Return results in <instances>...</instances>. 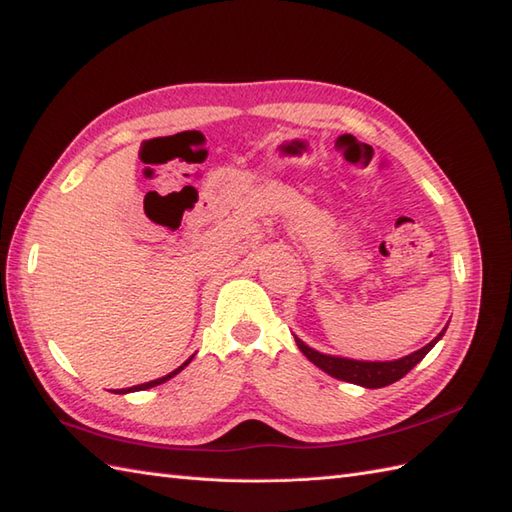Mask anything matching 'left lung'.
Wrapping results in <instances>:
<instances>
[{
	"label": "left lung",
	"mask_w": 512,
	"mask_h": 512,
	"mask_svg": "<svg viewBox=\"0 0 512 512\" xmlns=\"http://www.w3.org/2000/svg\"><path fill=\"white\" fill-rule=\"evenodd\" d=\"M443 332L436 336L434 341H430L426 347H421V350L408 354L400 360H391V363H363V360L326 356V354L315 352L313 347L304 345L299 339H295V343L299 350H302V354L310 360V363H315L319 369L330 373L332 378L367 386V389H380V386H389L400 378H404L410 369H413L417 363H421L423 356L432 350L434 343L443 336Z\"/></svg>",
	"instance_id": "1"
}]
</instances>
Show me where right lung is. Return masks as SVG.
<instances>
[{"label":"right lung","mask_w":512,"mask_h":512,"mask_svg":"<svg viewBox=\"0 0 512 512\" xmlns=\"http://www.w3.org/2000/svg\"><path fill=\"white\" fill-rule=\"evenodd\" d=\"M191 363V358L189 360H186V363L182 365V367H178L176 371H171L169 373V376H165V378H158V380H152V382H145V384H139V386H132V389H119V391H115V393H130V391H143V389H152V386H158V384H162V382H167L169 378H173V376H176V373H180L186 365H189Z\"/></svg>","instance_id":"add662e5"}]
</instances>
